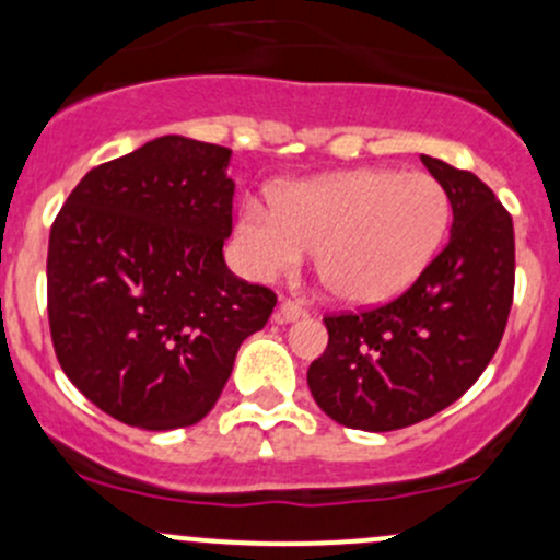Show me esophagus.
Wrapping results in <instances>:
<instances>
[{
	"mask_svg": "<svg viewBox=\"0 0 560 560\" xmlns=\"http://www.w3.org/2000/svg\"><path fill=\"white\" fill-rule=\"evenodd\" d=\"M304 315H306V310L302 304L293 302V299H282V304L278 310V323H293Z\"/></svg>",
	"mask_w": 560,
	"mask_h": 560,
	"instance_id": "34e87169",
	"label": "esophagus"
}]
</instances>
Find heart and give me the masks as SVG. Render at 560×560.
Returning <instances> with one entry per match:
<instances>
[{"mask_svg":"<svg viewBox=\"0 0 560 560\" xmlns=\"http://www.w3.org/2000/svg\"><path fill=\"white\" fill-rule=\"evenodd\" d=\"M451 200L430 173L354 167L285 186L275 206L245 200L234 240L248 275L280 280L317 254L328 296L352 306L400 296L446 237Z\"/></svg>","mask_w":560,"mask_h":560,"instance_id":"1","label":"heart"}]
</instances>
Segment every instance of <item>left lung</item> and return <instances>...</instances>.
<instances>
[{
  "instance_id": "left-lung-1",
  "label": "left lung",
  "mask_w": 560,
  "mask_h": 560,
  "mask_svg": "<svg viewBox=\"0 0 560 560\" xmlns=\"http://www.w3.org/2000/svg\"><path fill=\"white\" fill-rule=\"evenodd\" d=\"M422 162L448 191V243L393 302L323 317L328 347L306 371L317 406L352 430H400L462 398L494 358L513 306L510 213L470 171Z\"/></svg>"
}]
</instances>
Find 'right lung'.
<instances>
[{
  "mask_svg": "<svg viewBox=\"0 0 560 560\" xmlns=\"http://www.w3.org/2000/svg\"><path fill=\"white\" fill-rule=\"evenodd\" d=\"M232 152L162 136L93 167L56 215L47 317L63 374L141 430L197 424L278 296L230 272Z\"/></svg>",
  "mask_w": 560,
  "mask_h": 560,
  "instance_id": "1",
  "label": "right lung"
}]
</instances>
